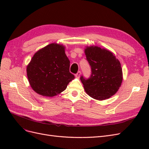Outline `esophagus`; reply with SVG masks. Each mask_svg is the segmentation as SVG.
Masks as SVG:
<instances>
[{
  "label": "esophagus",
  "instance_id": "obj_1",
  "mask_svg": "<svg viewBox=\"0 0 149 149\" xmlns=\"http://www.w3.org/2000/svg\"><path fill=\"white\" fill-rule=\"evenodd\" d=\"M81 74V71H78V73L75 74V77L77 78H79L80 77Z\"/></svg>",
  "mask_w": 149,
  "mask_h": 149
}]
</instances>
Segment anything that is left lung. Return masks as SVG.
Masks as SVG:
<instances>
[{
  "mask_svg": "<svg viewBox=\"0 0 149 149\" xmlns=\"http://www.w3.org/2000/svg\"><path fill=\"white\" fill-rule=\"evenodd\" d=\"M84 53L91 68V75L86 79L81 76L86 93L102 101L118 92L123 79L120 63L113 53L97 46L86 47Z\"/></svg>",
  "mask_w": 149,
  "mask_h": 149,
  "instance_id": "left-lung-1",
  "label": "left lung"
}]
</instances>
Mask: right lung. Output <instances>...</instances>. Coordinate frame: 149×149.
<instances>
[{
    "label": "right lung",
    "mask_w": 149,
    "mask_h": 149,
    "mask_svg": "<svg viewBox=\"0 0 149 149\" xmlns=\"http://www.w3.org/2000/svg\"><path fill=\"white\" fill-rule=\"evenodd\" d=\"M70 65L63 45L53 43L39 49L26 66L31 88L43 96L53 97L60 94L74 78L70 72Z\"/></svg>",
    "instance_id": "right-lung-1"
}]
</instances>
